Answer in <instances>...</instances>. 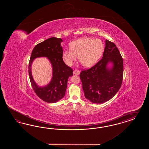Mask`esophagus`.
Returning <instances> with one entry per match:
<instances>
[{
    "label": "esophagus",
    "instance_id": "esophagus-1",
    "mask_svg": "<svg viewBox=\"0 0 149 149\" xmlns=\"http://www.w3.org/2000/svg\"><path fill=\"white\" fill-rule=\"evenodd\" d=\"M80 71L78 70H75L73 71V74L74 75H79L80 74Z\"/></svg>",
    "mask_w": 149,
    "mask_h": 149
}]
</instances>
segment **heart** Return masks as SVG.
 Returning a JSON list of instances; mask_svg holds the SVG:
<instances>
[{"label":"heart","mask_w":149,"mask_h":149,"mask_svg":"<svg viewBox=\"0 0 149 149\" xmlns=\"http://www.w3.org/2000/svg\"><path fill=\"white\" fill-rule=\"evenodd\" d=\"M104 44L99 39L85 38L72 41L70 50H65L62 58L68 66H72L77 61L86 68L93 66L101 58L104 51Z\"/></svg>","instance_id":"1"}]
</instances>
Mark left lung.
Instances as JSON below:
<instances>
[{
  "label": "left lung",
  "mask_w": 149,
  "mask_h": 149,
  "mask_svg": "<svg viewBox=\"0 0 149 149\" xmlns=\"http://www.w3.org/2000/svg\"><path fill=\"white\" fill-rule=\"evenodd\" d=\"M109 64H111L110 67H108ZM123 75L122 56L116 45L107 40L103 58L80 74L85 98L97 104L108 101L120 88Z\"/></svg>",
  "instance_id": "8db88e82"
}]
</instances>
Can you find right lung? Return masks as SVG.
I'll use <instances>...</instances> for the list:
<instances>
[{"label": "right lung", "mask_w": 149, "mask_h": 149, "mask_svg": "<svg viewBox=\"0 0 149 149\" xmlns=\"http://www.w3.org/2000/svg\"><path fill=\"white\" fill-rule=\"evenodd\" d=\"M63 41L61 38H50L37 44L32 51L29 63V76L32 87L36 95L47 103H54L62 99L65 95L69 77L73 75L72 69L63 62ZM46 57L52 64L53 77L46 86H38L31 74V64L36 58Z\"/></svg>", "instance_id": "1"}]
</instances>
